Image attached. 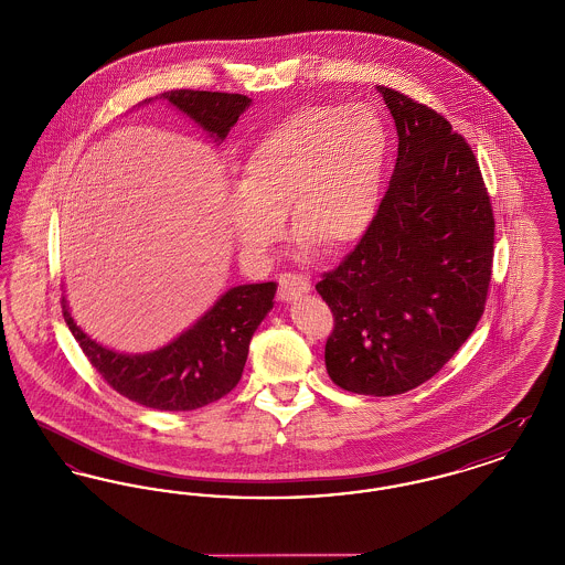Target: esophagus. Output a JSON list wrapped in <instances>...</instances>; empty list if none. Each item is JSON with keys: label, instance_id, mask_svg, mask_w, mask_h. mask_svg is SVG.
Wrapping results in <instances>:
<instances>
[{"label": "esophagus", "instance_id": "1", "mask_svg": "<svg viewBox=\"0 0 565 565\" xmlns=\"http://www.w3.org/2000/svg\"><path fill=\"white\" fill-rule=\"evenodd\" d=\"M311 290V284L307 277L296 275V273H284L279 275V300L290 302L298 296L307 295Z\"/></svg>", "mask_w": 565, "mask_h": 565}]
</instances>
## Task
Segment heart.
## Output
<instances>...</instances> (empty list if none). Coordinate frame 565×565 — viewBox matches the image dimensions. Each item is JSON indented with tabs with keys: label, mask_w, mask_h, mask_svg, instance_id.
Listing matches in <instances>:
<instances>
[{
	"label": "heart",
	"mask_w": 565,
	"mask_h": 565,
	"mask_svg": "<svg viewBox=\"0 0 565 565\" xmlns=\"http://www.w3.org/2000/svg\"><path fill=\"white\" fill-rule=\"evenodd\" d=\"M387 131L364 104H316L288 114L260 135L243 161L242 182L226 194V224L252 256L284 237L343 252L375 222Z\"/></svg>",
	"instance_id": "b5f03b06"
}]
</instances>
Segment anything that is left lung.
Wrapping results in <instances>:
<instances>
[{"label": "left lung", "instance_id": "1", "mask_svg": "<svg viewBox=\"0 0 565 565\" xmlns=\"http://www.w3.org/2000/svg\"><path fill=\"white\" fill-rule=\"evenodd\" d=\"M376 90L398 134L390 189L369 233L316 290L334 316L330 379L396 396L436 375L481 320L495 222L477 159L447 118Z\"/></svg>", "mask_w": 565, "mask_h": 565}]
</instances>
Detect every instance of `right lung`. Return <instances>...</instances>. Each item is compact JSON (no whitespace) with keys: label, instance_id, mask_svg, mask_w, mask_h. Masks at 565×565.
I'll return each mask as SVG.
<instances>
[{"label":"right lung","instance_id":"add662e5","mask_svg":"<svg viewBox=\"0 0 565 565\" xmlns=\"http://www.w3.org/2000/svg\"><path fill=\"white\" fill-rule=\"evenodd\" d=\"M189 116L214 141L235 127L252 99L233 93L167 90L157 95ZM154 99H146L150 104ZM277 284H243L226 290L196 322L159 350L122 353L90 339L74 322L63 296V318L74 339L109 385L134 403L157 411H194L226 396L243 375L249 341L273 309Z\"/></svg>","mask_w":565,"mask_h":565}]
</instances>
